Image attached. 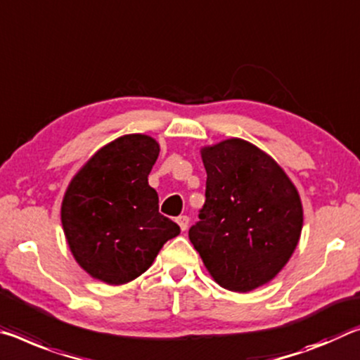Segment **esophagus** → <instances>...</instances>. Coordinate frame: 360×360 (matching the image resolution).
Here are the masks:
<instances>
[{"mask_svg":"<svg viewBox=\"0 0 360 360\" xmlns=\"http://www.w3.org/2000/svg\"><path fill=\"white\" fill-rule=\"evenodd\" d=\"M176 222H178L181 231H186L187 226H189V216H179L178 219H176Z\"/></svg>","mask_w":360,"mask_h":360,"instance_id":"esophagus-1","label":"esophagus"}]
</instances>
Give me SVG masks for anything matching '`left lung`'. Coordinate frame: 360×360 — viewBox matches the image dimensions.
Wrapping results in <instances>:
<instances>
[{
  "label": "left lung",
  "mask_w": 360,
  "mask_h": 360,
  "mask_svg": "<svg viewBox=\"0 0 360 360\" xmlns=\"http://www.w3.org/2000/svg\"><path fill=\"white\" fill-rule=\"evenodd\" d=\"M205 205L189 238L221 287L272 281L298 245L303 207L283 169L258 147L227 139L202 149Z\"/></svg>",
  "instance_id": "left-lung-1"
}]
</instances>
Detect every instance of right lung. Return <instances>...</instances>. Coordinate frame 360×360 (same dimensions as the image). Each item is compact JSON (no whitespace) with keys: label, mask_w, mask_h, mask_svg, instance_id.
Instances as JSON below:
<instances>
[{"label":"right lung","mask_w":360,"mask_h":360,"mask_svg":"<svg viewBox=\"0 0 360 360\" xmlns=\"http://www.w3.org/2000/svg\"><path fill=\"white\" fill-rule=\"evenodd\" d=\"M158 153L149 136H123L102 147L68 186L62 227L78 264L99 281L120 285L139 277L179 236L147 181Z\"/></svg>","instance_id":"1"}]
</instances>
